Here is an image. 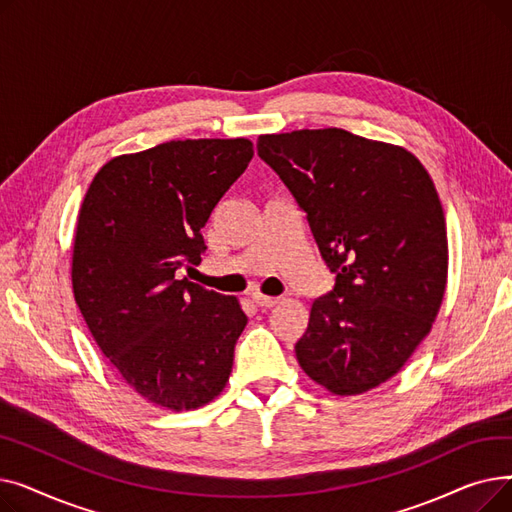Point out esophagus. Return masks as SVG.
Returning <instances> with one entry per match:
<instances>
[{
    "label": "esophagus",
    "instance_id": "34e87169",
    "mask_svg": "<svg viewBox=\"0 0 512 512\" xmlns=\"http://www.w3.org/2000/svg\"><path fill=\"white\" fill-rule=\"evenodd\" d=\"M253 301H255V303H257V307H261V309L274 307V305H278V303H280V299H278V297H265V294H261V292H255V294H253Z\"/></svg>",
    "mask_w": 512,
    "mask_h": 512
}]
</instances>
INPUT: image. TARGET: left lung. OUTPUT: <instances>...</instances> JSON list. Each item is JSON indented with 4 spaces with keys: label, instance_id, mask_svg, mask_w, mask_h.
Wrapping results in <instances>:
<instances>
[{
    "label": "left lung",
    "instance_id": "1",
    "mask_svg": "<svg viewBox=\"0 0 512 512\" xmlns=\"http://www.w3.org/2000/svg\"><path fill=\"white\" fill-rule=\"evenodd\" d=\"M257 153L307 213L336 276L294 344L299 365L340 396L384 384L432 330L446 290V222L432 178L407 149L342 128L261 134Z\"/></svg>",
    "mask_w": 512,
    "mask_h": 512
}]
</instances>
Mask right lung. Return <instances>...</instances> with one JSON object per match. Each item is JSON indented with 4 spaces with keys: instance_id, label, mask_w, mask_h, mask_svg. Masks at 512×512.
<instances>
[{
    "instance_id": "1",
    "label": "right lung",
    "mask_w": 512,
    "mask_h": 512,
    "mask_svg": "<svg viewBox=\"0 0 512 512\" xmlns=\"http://www.w3.org/2000/svg\"><path fill=\"white\" fill-rule=\"evenodd\" d=\"M251 157L247 139L161 143L107 161L80 207L76 305L124 382L157 407H203L230 378L245 311L176 274L201 263V228Z\"/></svg>"
}]
</instances>
